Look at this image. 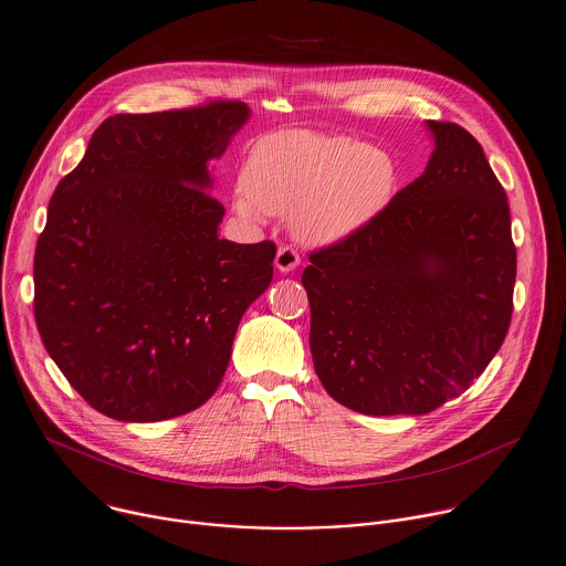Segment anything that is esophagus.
<instances>
[{
    "label": "esophagus",
    "mask_w": 566,
    "mask_h": 566,
    "mask_svg": "<svg viewBox=\"0 0 566 566\" xmlns=\"http://www.w3.org/2000/svg\"><path fill=\"white\" fill-rule=\"evenodd\" d=\"M297 264H300V253H297L295 247L284 244V247L277 249V255H275V266H277V271L289 273V271H293Z\"/></svg>",
    "instance_id": "esophagus-1"
}]
</instances>
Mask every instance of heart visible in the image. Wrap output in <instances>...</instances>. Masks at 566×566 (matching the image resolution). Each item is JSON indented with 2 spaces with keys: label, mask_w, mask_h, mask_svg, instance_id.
Masks as SVG:
<instances>
[{
  "label": "heart",
  "mask_w": 566,
  "mask_h": 566,
  "mask_svg": "<svg viewBox=\"0 0 566 566\" xmlns=\"http://www.w3.org/2000/svg\"><path fill=\"white\" fill-rule=\"evenodd\" d=\"M400 184L396 157L339 133L289 130L262 137L242 172V213L289 216L308 242L344 240L394 202Z\"/></svg>",
  "instance_id": "obj_1"
}]
</instances>
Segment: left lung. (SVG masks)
Segmentation results:
<instances>
[{
    "instance_id": "left-lung-1",
    "label": "left lung",
    "mask_w": 566,
    "mask_h": 566,
    "mask_svg": "<svg viewBox=\"0 0 566 566\" xmlns=\"http://www.w3.org/2000/svg\"><path fill=\"white\" fill-rule=\"evenodd\" d=\"M427 124L424 172L378 220L311 251L302 273L317 378L364 416H424L462 396L511 324L504 188L467 128Z\"/></svg>"
}]
</instances>
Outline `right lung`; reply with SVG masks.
Returning a JSON list of instances; mask_svg holds the SVG:
<instances>
[{
  "label": "right lung",
  "mask_w": 566,
  "mask_h": 566,
  "mask_svg": "<svg viewBox=\"0 0 566 566\" xmlns=\"http://www.w3.org/2000/svg\"><path fill=\"white\" fill-rule=\"evenodd\" d=\"M249 106L113 115L57 184L38 240L35 322L71 387L122 422L202 407L220 387L244 311L273 280L275 244L218 238L209 191Z\"/></svg>",
  "instance_id": "obj_1"
}]
</instances>
